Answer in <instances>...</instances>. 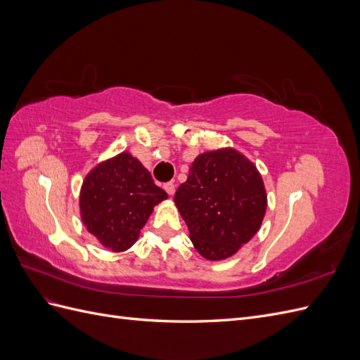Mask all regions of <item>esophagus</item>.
<instances>
[{
  "label": "esophagus",
  "mask_w": 360,
  "mask_h": 360,
  "mask_svg": "<svg viewBox=\"0 0 360 360\" xmlns=\"http://www.w3.org/2000/svg\"><path fill=\"white\" fill-rule=\"evenodd\" d=\"M163 189H165L167 193L171 195V197H172L174 192H176V184L171 183V181H169V183H165V184H163Z\"/></svg>",
  "instance_id": "esophagus-1"
}]
</instances>
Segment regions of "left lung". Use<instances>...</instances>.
I'll list each match as a JSON object with an SVG mask.
<instances>
[{"label": "left lung", "instance_id": "1", "mask_svg": "<svg viewBox=\"0 0 360 360\" xmlns=\"http://www.w3.org/2000/svg\"><path fill=\"white\" fill-rule=\"evenodd\" d=\"M174 202L198 254L219 261L233 257L257 234L267 193L255 163L233 147H222L195 158Z\"/></svg>", "mask_w": 360, "mask_h": 360}]
</instances>
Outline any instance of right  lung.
I'll return each instance as SVG.
<instances>
[{"instance_id": "add662e5", "label": "right lung", "mask_w": 360, "mask_h": 360, "mask_svg": "<svg viewBox=\"0 0 360 360\" xmlns=\"http://www.w3.org/2000/svg\"><path fill=\"white\" fill-rule=\"evenodd\" d=\"M167 198L143 163L122 151L86 174L79 191V214L86 231L103 248L124 252L139 238L155 207Z\"/></svg>"}]
</instances>
